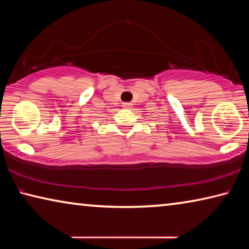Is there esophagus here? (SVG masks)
I'll return each mask as SVG.
<instances>
[{"instance_id":"obj_1","label":"esophagus","mask_w":249,"mask_h":249,"mask_svg":"<svg viewBox=\"0 0 249 249\" xmlns=\"http://www.w3.org/2000/svg\"><path fill=\"white\" fill-rule=\"evenodd\" d=\"M122 107H123L124 108H130V107H132V103H129V102H124L123 104H122Z\"/></svg>"}]
</instances>
